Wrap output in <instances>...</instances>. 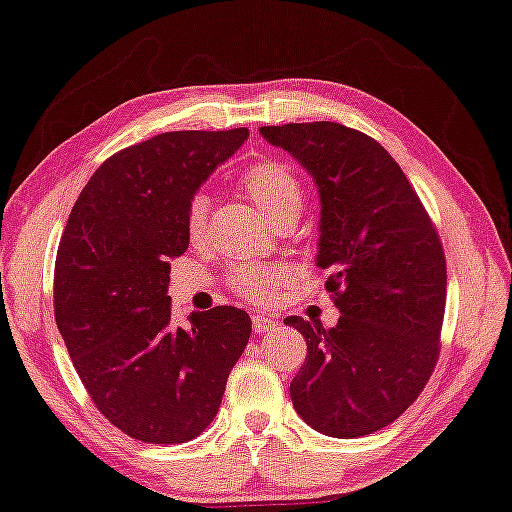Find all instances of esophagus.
<instances>
[{"label": "esophagus", "instance_id": "esophagus-1", "mask_svg": "<svg viewBox=\"0 0 512 512\" xmlns=\"http://www.w3.org/2000/svg\"><path fill=\"white\" fill-rule=\"evenodd\" d=\"M278 324V319L273 315H255L253 317V329L255 333H266L269 329H273V326Z\"/></svg>", "mask_w": 512, "mask_h": 512}]
</instances>
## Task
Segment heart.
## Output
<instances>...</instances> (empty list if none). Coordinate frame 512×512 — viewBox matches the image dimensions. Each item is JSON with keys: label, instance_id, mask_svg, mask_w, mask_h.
I'll use <instances>...</instances> for the list:
<instances>
[{"label": "heart", "instance_id": "heart-1", "mask_svg": "<svg viewBox=\"0 0 512 512\" xmlns=\"http://www.w3.org/2000/svg\"><path fill=\"white\" fill-rule=\"evenodd\" d=\"M241 190L255 207L273 223L299 216L303 188L294 167L282 160H262L241 174ZM209 200L207 195H193L183 213V230L188 241L197 246L207 234ZM289 271L282 264H236L230 273V285L239 296L253 303H269L287 285Z\"/></svg>", "mask_w": 512, "mask_h": 512}]
</instances>
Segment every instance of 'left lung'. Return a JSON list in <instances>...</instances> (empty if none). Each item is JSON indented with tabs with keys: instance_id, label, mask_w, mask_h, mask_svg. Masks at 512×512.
<instances>
[{
	"instance_id": "1",
	"label": "left lung",
	"mask_w": 512,
	"mask_h": 512,
	"mask_svg": "<svg viewBox=\"0 0 512 512\" xmlns=\"http://www.w3.org/2000/svg\"><path fill=\"white\" fill-rule=\"evenodd\" d=\"M310 172L322 200L317 266L342 312L333 329L287 317L308 356L289 384L317 432L354 439L391 425L432 377L446 310V257L400 165L333 121L259 128Z\"/></svg>"
}]
</instances>
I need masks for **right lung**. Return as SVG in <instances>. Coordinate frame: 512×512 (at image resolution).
<instances>
[{
  "label": "right lung",
  "mask_w": 512,
  "mask_h": 512,
  "mask_svg": "<svg viewBox=\"0 0 512 512\" xmlns=\"http://www.w3.org/2000/svg\"><path fill=\"white\" fill-rule=\"evenodd\" d=\"M248 128L172 131L110 156L73 204L55 262V319L96 409L144 444H186L218 414L253 322L234 305L172 322L170 259L186 204Z\"/></svg>",
  "instance_id": "add662e5"
}]
</instances>
